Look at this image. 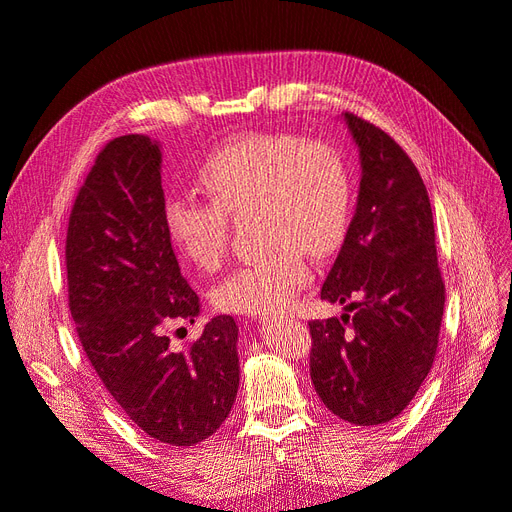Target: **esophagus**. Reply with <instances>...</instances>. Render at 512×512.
Listing matches in <instances>:
<instances>
[{
	"label": "esophagus",
	"instance_id": "34e87169",
	"mask_svg": "<svg viewBox=\"0 0 512 512\" xmlns=\"http://www.w3.org/2000/svg\"><path fill=\"white\" fill-rule=\"evenodd\" d=\"M271 318H273L271 314H267V316H258V320H260V322H267V320H271Z\"/></svg>",
	"mask_w": 512,
	"mask_h": 512
}]
</instances>
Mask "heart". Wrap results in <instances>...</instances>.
Wrapping results in <instances>:
<instances>
[{"label":"heart","instance_id":"1","mask_svg":"<svg viewBox=\"0 0 512 512\" xmlns=\"http://www.w3.org/2000/svg\"><path fill=\"white\" fill-rule=\"evenodd\" d=\"M196 179L211 200L170 196L162 211L166 235L181 258L200 271L218 269L228 250V215L247 209L256 211L265 243L213 288L211 299L222 312H280L312 275L303 250L327 256L346 235L352 177L342 151L329 143L245 134L215 149Z\"/></svg>","mask_w":512,"mask_h":512}]
</instances>
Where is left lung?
<instances>
[{
	"label": "left lung",
	"mask_w": 512,
	"mask_h": 512,
	"mask_svg": "<svg viewBox=\"0 0 512 512\" xmlns=\"http://www.w3.org/2000/svg\"><path fill=\"white\" fill-rule=\"evenodd\" d=\"M361 185L320 299L342 318L312 320L309 376L322 404L352 425L393 421L436 359L444 314L436 230L427 188L393 138L352 113Z\"/></svg>",
	"instance_id": "obj_1"
}]
</instances>
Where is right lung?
Returning a JSON list of instances; mask_svg holds the SVG:
<instances>
[{
    "mask_svg": "<svg viewBox=\"0 0 512 512\" xmlns=\"http://www.w3.org/2000/svg\"><path fill=\"white\" fill-rule=\"evenodd\" d=\"M160 170V145L143 134L98 153L68 222V305L91 367L130 421L188 448L235 404L239 329L215 316L194 344L170 346L166 331L194 322L200 301L166 235Z\"/></svg>",
    "mask_w": 512,
    "mask_h": 512,
    "instance_id": "obj_1",
    "label": "right lung"
}]
</instances>
